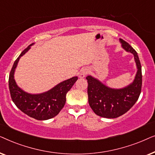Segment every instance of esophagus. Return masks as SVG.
<instances>
[{
  "label": "esophagus",
  "mask_w": 155,
  "mask_h": 155,
  "mask_svg": "<svg viewBox=\"0 0 155 155\" xmlns=\"http://www.w3.org/2000/svg\"><path fill=\"white\" fill-rule=\"evenodd\" d=\"M88 72H89V70L87 68H83L80 70V73H79V77L81 78H84L87 75Z\"/></svg>",
  "instance_id": "34e87169"
}]
</instances>
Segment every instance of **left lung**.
Listing matches in <instances>:
<instances>
[{
  "mask_svg": "<svg viewBox=\"0 0 155 155\" xmlns=\"http://www.w3.org/2000/svg\"><path fill=\"white\" fill-rule=\"evenodd\" d=\"M120 41L124 50L133 54L137 71L132 83L121 89L110 88L91 75L86 78L89 104L101 117L115 118L126 113L135 104L141 92L142 69L138 55L128 43L121 39Z\"/></svg>",
  "mask_w": 155,
  "mask_h": 155,
  "instance_id": "8db88e82",
  "label": "left lung"
}]
</instances>
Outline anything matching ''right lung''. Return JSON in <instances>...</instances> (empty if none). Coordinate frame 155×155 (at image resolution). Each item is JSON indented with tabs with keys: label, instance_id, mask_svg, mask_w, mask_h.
<instances>
[{
	"label": "right lung",
	"instance_id": "1",
	"mask_svg": "<svg viewBox=\"0 0 155 155\" xmlns=\"http://www.w3.org/2000/svg\"><path fill=\"white\" fill-rule=\"evenodd\" d=\"M33 44H30L21 53L12 65L8 81L10 96L16 107L27 116L37 120H48L58 115L64 107L67 92L77 81L78 77L61 82L50 90L41 94H29L23 91L17 85L14 73L21 56L28 51Z\"/></svg>",
	"mask_w": 155,
	"mask_h": 155
}]
</instances>
